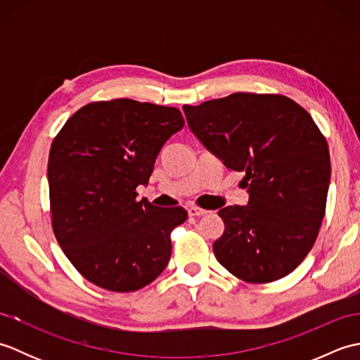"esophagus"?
I'll return each instance as SVG.
<instances>
[{
    "instance_id": "obj_1",
    "label": "esophagus",
    "mask_w": 360,
    "mask_h": 360,
    "mask_svg": "<svg viewBox=\"0 0 360 360\" xmlns=\"http://www.w3.org/2000/svg\"><path fill=\"white\" fill-rule=\"evenodd\" d=\"M187 212H188L190 217H202V215H205V213H207V210H204L201 207H196V205H190Z\"/></svg>"
}]
</instances>
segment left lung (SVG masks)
Masks as SVG:
<instances>
[{"label": "left lung", "mask_w": 360, "mask_h": 360, "mask_svg": "<svg viewBox=\"0 0 360 360\" xmlns=\"http://www.w3.org/2000/svg\"><path fill=\"white\" fill-rule=\"evenodd\" d=\"M182 110L205 148L246 173L248 205L218 212L219 264L248 283L286 277L309 254L325 217L331 178L325 136L307 110L280 94L235 93Z\"/></svg>", "instance_id": "left-lung-1"}]
</instances>
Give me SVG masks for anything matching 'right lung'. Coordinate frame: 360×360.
Instances as JSON below:
<instances>
[{"instance_id": "obj_1", "label": "right lung", "mask_w": 360, "mask_h": 360, "mask_svg": "<svg viewBox=\"0 0 360 360\" xmlns=\"http://www.w3.org/2000/svg\"><path fill=\"white\" fill-rule=\"evenodd\" d=\"M182 127L173 106L114 98L82 106L52 141V231L96 286L131 292L167 267L170 233L187 212L139 201L136 188L147 184L162 145Z\"/></svg>"}]
</instances>
